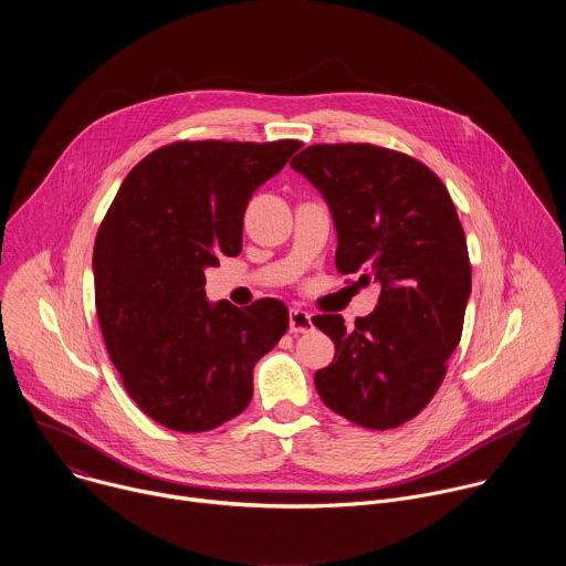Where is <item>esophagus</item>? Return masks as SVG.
Listing matches in <instances>:
<instances>
[{
    "label": "esophagus",
    "mask_w": 566,
    "mask_h": 566,
    "mask_svg": "<svg viewBox=\"0 0 566 566\" xmlns=\"http://www.w3.org/2000/svg\"><path fill=\"white\" fill-rule=\"evenodd\" d=\"M289 329L291 334H308L313 329V319L302 308H291L289 313Z\"/></svg>",
    "instance_id": "obj_1"
}]
</instances>
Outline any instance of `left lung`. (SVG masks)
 Returning a JSON list of instances; mask_svg holds the SVG:
<instances>
[{
	"label": "left lung",
	"mask_w": 566,
	"mask_h": 566,
	"mask_svg": "<svg viewBox=\"0 0 566 566\" xmlns=\"http://www.w3.org/2000/svg\"><path fill=\"white\" fill-rule=\"evenodd\" d=\"M291 168L332 210L338 271L380 284L354 329L343 315H315L336 345L315 389L356 426L398 428L432 400L461 340L472 271L457 208L421 160L369 143L311 145Z\"/></svg>",
	"instance_id": "obj_1"
}]
</instances>
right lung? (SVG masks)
<instances>
[{
    "label": "right lung",
    "instance_id": "1",
    "mask_svg": "<svg viewBox=\"0 0 566 566\" xmlns=\"http://www.w3.org/2000/svg\"><path fill=\"white\" fill-rule=\"evenodd\" d=\"M300 140H179L125 177L94 244L107 354L136 406L177 432H206L253 398V367L286 334L273 297L247 308L206 300L208 266L241 251L253 192Z\"/></svg>",
    "mask_w": 566,
    "mask_h": 566
}]
</instances>
